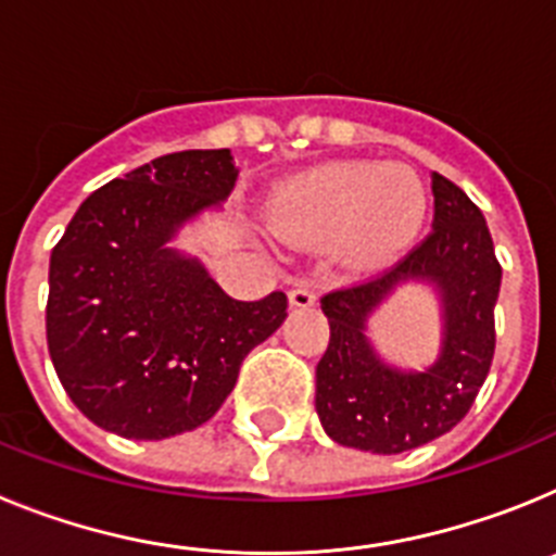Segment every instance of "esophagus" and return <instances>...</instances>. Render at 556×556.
I'll list each match as a JSON object with an SVG mask.
<instances>
[{
  "label": "esophagus",
  "mask_w": 556,
  "mask_h": 556,
  "mask_svg": "<svg viewBox=\"0 0 556 556\" xmlns=\"http://www.w3.org/2000/svg\"><path fill=\"white\" fill-rule=\"evenodd\" d=\"M289 303L294 308H308L317 303V294H314V289L308 283H298V287L289 289Z\"/></svg>",
  "instance_id": "esophagus-1"
}]
</instances>
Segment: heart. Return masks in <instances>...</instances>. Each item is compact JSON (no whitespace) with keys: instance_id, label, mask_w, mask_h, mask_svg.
<instances>
[{"instance_id":"1","label":"heart","mask_w":556,"mask_h":556,"mask_svg":"<svg viewBox=\"0 0 556 556\" xmlns=\"http://www.w3.org/2000/svg\"><path fill=\"white\" fill-rule=\"evenodd\" d=\"M424 214V184L406 166L333 161L292 180L269 223L283 239H337L348 262L376 264L415 239Z\"/></svg>"}]
</instances>
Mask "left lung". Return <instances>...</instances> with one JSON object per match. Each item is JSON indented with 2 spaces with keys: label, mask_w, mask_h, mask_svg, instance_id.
Returning <instances> with one entry per match:
<instances>
[{
  "label": "left lung",
  "mask_w": 556,
  "mask_h": 556,
  "mask_svg": "<svg viewBox=\"0 0 556 556\" xmlns=\"http://www.w3.org/2000/svg\"><path fill=\"white\" fill-rule=\"evenodd\" d=\"M431 230L384 273L331 289L320 306L331 339L317 365V415L331 440L370 454H401L431 443L468 415L495 353L501 264L479 205L431 172ZM426 277L444 294L446 339L426 374L378 363L364 339L371 308L401 280Z\"/></svg>",
  "instance_id": "obj_1"
}]
</instances>
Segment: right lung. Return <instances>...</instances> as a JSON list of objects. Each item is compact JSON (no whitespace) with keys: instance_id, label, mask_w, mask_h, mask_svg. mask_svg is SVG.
Masks as SVG:
<instances>
[{"instance_id":"obj_1","label":"right lung","mask_w":556,"mask_h":556,"mask_svg":"<svg viewBox=\"0 0 556 556\" xmlns=\"http://www.w3.org/2000/svg\"><path fill=\"white\" fill-rule=\"evenodd\" d=\"M228 150L169 152L97 189L49 258L47 345L77 409L127 440L198 429L244 356L287 320V294L236 301L166 248L236 184Z\"/></svg>"}]
</instances>
